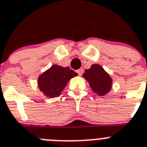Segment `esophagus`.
I'll return each instance as SVG.
<instances>
[{
	"mask_svg": "<svg viewBox=\"0 0 147 147\" xmlns=\"http://www.w3.org/2000/svg\"><path fill=\"white\" fill-rule=\"evenodd\" d=\"M83 72H84V69H83L82 68L79 69L77 70V73L79 75H82Z\"/></svg>",
	"mask_w": 147,
	"mask_h": 147,
	"instance_id": "esophagus-1",
	"label": "esophagus"
}]
</instances>
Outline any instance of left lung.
Returning a JSON list of instances; mask_svg holds the SVG:
<instances>
[{"mask_svg": "<svg viewBox=\"0 0 147 147\" xmlns=\"http://www.w3.org/2000/svg\"><path fill=\"white\" fill-rule=\"evenodd\" d=\"M83 77L89 82L92 91L100 96L105 95L111 90L112 78L100 65H92L89 69L85 70Z\"/></svg>", "mask_w": 147, "mask_h": 147, "instance_id": "8db88e82", "label": "left lung"}]
</instances>
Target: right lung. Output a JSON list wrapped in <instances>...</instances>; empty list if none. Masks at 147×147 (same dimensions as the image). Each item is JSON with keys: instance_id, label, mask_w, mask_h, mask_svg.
I'll return each mask as SVG.
<instances>
[{"instance_id": "1", "label": "right lung", "mask_w": 147, "mask_h": 147, "mask_svg": "<svg viewBox=\"0 0 147 147\" xmlns=\"http://www.w3.org/2000/svg\"><path fill=\"white\" fill-rule=\"evenodd\" d=\"M77 75L69 67L53 65L38 78V87L46 96L58 97L70 79Z\"/></svg>"}]
</instances>
